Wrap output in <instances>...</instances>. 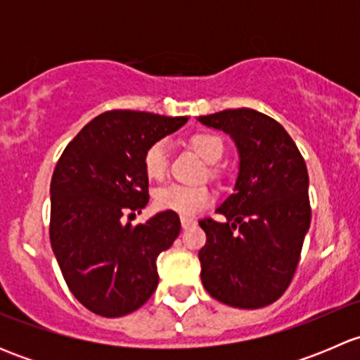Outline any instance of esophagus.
<instances>
[{"instance_id":"esophagus-1","label":"esophagus","mask_w":360,"mask_h":360,"mask_svg":"<svg viewBox=\"0 0 360 360\" xmlns=\"http://www.w3.org/2000/svg\"><path fill=\"white\" fill-rule=\"evenodd\" d=\"M197 223V221L193 219V217H186V216H181V226L184 228V230H186V228H190V226H193V224Z\"/></svg>"}]
</instances>
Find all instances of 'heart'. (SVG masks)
Listing matches in <instances>:
<instances>
[{"label": "heart", "mask_w": 360, "mask_h": 360, "mask_svg": "<svg viewBox=\"0 0 360 360\" xmlns=\"http://www.w3.org/2000/svg\"><path fill=\"white\" fill-rule=\"evenodd\" d=\"M191 146L195 148L205 162L214 163L223 157L224 144L216 134L200 132L191 137ZM144 172L150 179L162 181L169 170V144L167 141H157L146 150L143 158ZM214 195L203 184H181L174 183L163 186L155 193V205L160 210L181 214V216H195L203 207L212 202Z\"/></svg>", "instance_id": "heart-1"}]
</instances>
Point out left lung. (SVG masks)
I'll return each mask as SVG.
<instances>
[{"label":"left lung","mask_w":360,"mask_h":360,"mask_svg":"<svg viewBox=\"0 0 360 360\" xmlns=\"http://www.w3.org/2000/svg\"><path fill=\"white\" fill-rule=\"evenodd\" d=\"M198 122L226 132L240 158L235 193L216 209L226 223L200 221L202 284L230 307H266L291 284L310 228L307 165L284 127L263 112L238 108Z\"/></svg>","instance_id":"1"}]
</instances>
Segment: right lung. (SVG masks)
Masks as SVG:
<instances>
[{"label":"right lung","instance_id":"add662e5","mask_svg":"<svg viewBox=\"0 0 360 360\" xmlns=\"http://www.w3.org/2000/svg\"><path fill=\"white\" fill-rule=\"evenodd\" d=\"M186 122V116L106 111L79 130L57 162L50 242L69 291L101 317L130 314L157 289V257L179 235V216L163 210L136 226L123 217L150 200L146 150Z\"/></svg>","mask_w":360,"mask_h":360}]
</instances>
